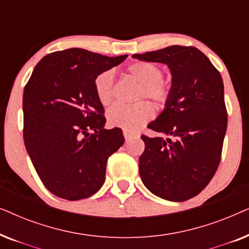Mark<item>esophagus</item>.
<instances>
[{
  "label": "esophagus",
  "mask_w": 249,
  "mask_h": 249,
  "mask_svg": "<svg viewBox=\"0 0 249 249\" xmlns=\"http://www.w3.org/2000/svg\"><path fill=\"white\" fill-rule=\"evenodd\" d=\"M124 139L125 142H130L132 138H135L136 135L135 132H131V131H128V130H124Z\"/></svg>",
  "instance_id": "esophagus-1"
}]
</instances>
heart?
<instances>
[{
    "label": "heart",
    "instance_id": "obj_1",
    "mask_svg": "<svg viewBox=\"0 0 249 249\" xmlns=\"http://www.w3.org/2000/svg\"><path fill=\"white\" fill-rule=\"evenodd\" d=\"M129 76L137 81L139 87L135 100L148 98L156 107H164L171 97L172 85L162 78L163 70L158 64L147 61H136L127 67ZM94 89L97 100L104 107L110 105L114 100V73L105 70L98 73L94 79ZM154 115L152 105L146 101L134 104H115L107 113L108 124L128 131H136L147 124Z\"/></svg>",
    "mask_w": 249,
    "mask_h": 249
}]
</instances>
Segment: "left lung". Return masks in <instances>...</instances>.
Masks as SVG:
<instances>
[{"label":"left lung","mask_w":249,"mask_h":249,"mask_svg":"<svg viewBox=\"0 0 249 249\" xmlns=\"http://www.w3.org/2000/svg\"><path fill=\"white\" fill-rule=\"evenodd\" d=\"M132 56L168 64L172 73L171 97L148 124L164 136L142 135L145 151L139 158V175L161 198H193L209 185L221 161L228 125L222 77L194 46L172 45Z\"/></svg>","instance_id":"obj_1"}]
</instances>
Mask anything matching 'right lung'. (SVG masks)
I'll list each match as a JSON object with an SVG mask.
<instances>
[{"label":"right lung","instance_id":"1","mask_svg":"<svg viewBox=\"0 0 249 249\" xmlns=\"http://www.w3.org/2000/svg\"><path fill=\"white\" fill-rule=\"evenodd\" d=\"M128 55L104 56L83 49L47 54L23 89V141L43 185L78 200L103 186L107 159L124 145L120 128L104 129L94 79Z\"/></svg>","mask_w":249,"mask_h":249}]
</instances>
